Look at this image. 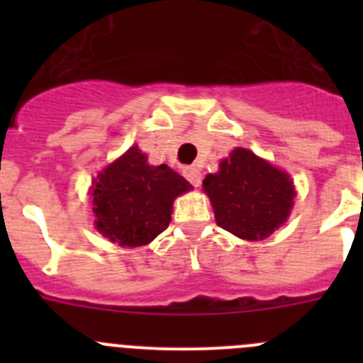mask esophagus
Wrapping results in <instances>:
<instances>
[{
	"label": "esophagus",
	"mask_w": 363,
	"mask_h": 363,
	"mask_svg": "<svg viewBox=\"0 0 363 363\" xmlns=\"http://www.w3.org/2000/svg\"><path fill=\"white\" fill-rule=\"evenodd\" d=\"M184 176L191 182V185H194V187H200L201 185V172L196 167H187L184 171Z\"/></svg>",
	"instance_id": "obj_1"
}]
</instances>
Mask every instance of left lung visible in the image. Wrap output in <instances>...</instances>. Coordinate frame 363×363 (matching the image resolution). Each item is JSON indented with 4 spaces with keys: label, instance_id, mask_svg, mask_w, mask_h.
<instances>
[{
    "label": "left lung",
    "instance_id": "left-lung-1",
    "mask_svg": "<svg viewBox=\"0 0 363 363\" xmlns=\"http://www.w3.org/2000/svg\"><path fill=\"white\" fill-rule=\"evenodd\" d=\"M203 191L218 225L242 240L267 238L287 220L294 198L289 174L247 149H234L203 179Z\"/></svg>",
    "mask_w": 363,
    "mask_h": 363
}]
</instances>
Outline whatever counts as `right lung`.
<instances>
[{"label":"right lung","mask_w":363,"mask_h":363,"mask_svg":"<svg viewBox=\"0 0 363 363\" xmlns=\"http://www.w3.org/2000/svg\"><path fill=\"white\" fill-rule=\"evenodd\" d=\"M189 189L191 184L171 167L149 165L145 154L130 147L94 179L96 227L120 245H145L169 227L172 201Z\"/></svg>","instance_id":"right-lung-1"}]
</instances>
